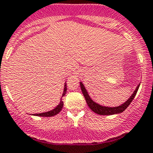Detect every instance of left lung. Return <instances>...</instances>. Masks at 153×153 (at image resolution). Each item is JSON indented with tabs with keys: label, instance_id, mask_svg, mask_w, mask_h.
Masks as SVG:
<instances>
[{
	"label": "left lung",
	"instance_id": "obj_1",
	"mask_svg": "<svg viewBox=\"0 0 153 153\" xmlns=\"http://www.w3.org/2000/svg\"><path fill=\"white\" fill-rule=\"evenodd\" d=\"M80 87H81V90L82 91V94H83L84 97L85 98V101H86L87 104L89 107V108L92 110L94 113H97V114L99 115H103V116H109V115H113V114H118V113H123V111L126 110V109L130 105V104L131 103V101H133V99L134 98L135 95H136L137 92V90L139 88L140 85L137 86L136 89L134 90V91L133 92V94L131 95V97H129L128 99L126 101L125 103H123V104L121 105L118 106V107H106V106H102L101 104H97L96 103L95 101H93L92 99L91 98V97L88 94V91H87L86 88L84 86V85L82 84V82H80Z\"/></svg>",
	"mask_w": 153,
	"mask_h": 153
}]
</instances>
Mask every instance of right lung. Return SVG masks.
Listing matches in <instances>:
<instances>
[{
	"label": "right lung",
	"mask_w": 153,
	"mask_h": 153,
	"mask_svg": "<svg viewBox=\"0 0 153 153\" xmlns=\"http://www.w3.org/2000/svg\"><path fill=\"white\" fill-rule=\"evenodd\" d=\"M67 91V85L66 83H65V88H64V91L63 94H62V97L65 95ZM64 103L62 101V100L61 99L60 103L59 104V105L56 107H55L54 109H52V110H49L48 112H45V113H36V114H33V116H43V117H50V116H54L57 115L59 112L62 110V109L63 108Z\"/></svg>",
	"instance_id": "right-lung-1"
}]
</instances>
